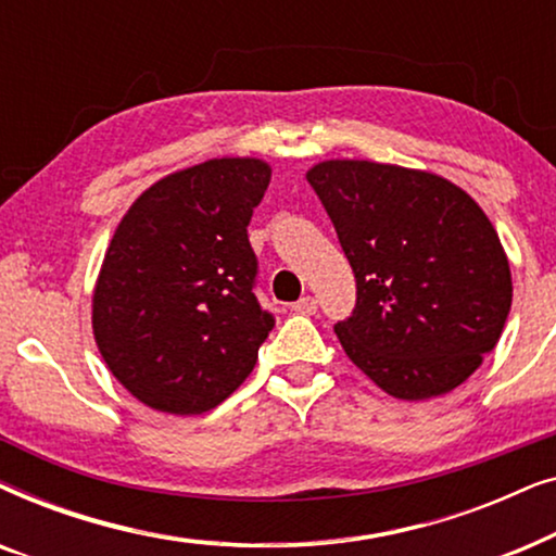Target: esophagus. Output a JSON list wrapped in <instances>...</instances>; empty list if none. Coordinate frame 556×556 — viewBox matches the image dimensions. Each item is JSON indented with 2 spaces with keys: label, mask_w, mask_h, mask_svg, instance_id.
<instances>
[{
  "label": "esophagus",
  "mask_w": 556,
  "mask_h": 556,
  "mask_svg": "<svg viewBox=\"0 0 556 556\" xmlns=\"http://www.w3.org/2000/svg\"><path fill=\"white\" fill-rule=\"evenodd\" d=\"M295 314H301V316H314L316 311H318V303H316V299L314 295H303V299H299L291 306Z\"/></svg>",
  "instance_id": "34e87169"
}]
</instances>
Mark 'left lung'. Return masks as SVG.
I'll use <instances>...</instances> for the list:
<instances>
[{
	"mask_svg": "<svg viewBox=\"0 0 556 556\" xmlns=\"http://www.w3.org/2000/svg\"><path fill=\"white\" fill-rule=\"evenodd\" d=\"M308 185L356 278L333 326L349 359L400 400L455 390L493 352L511 270L483 210L443 177L375 162H324Z\"/></svg>",
	"mask_w": 556,
	"mask_h": 556,
	"instance_id": "obj_1",
	"label": "left lung"
}]
</instances>
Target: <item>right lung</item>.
I'll return each instance as SVG.
<instances>
[{
    "mask_svg": "<svg viewBox=\"0 0 556 556\" xmlns=\"http://www.w3.org/2000/svg\"><path fill=\"white\" fill-rule=\"evenodd\" d=\"M270 166L212 159L149 187L121 219L93 293V333L143 405L202 415L230 397L276 326L255 295L248 225Z\"/></svg>",
    "mask_w": 556,
    "mask_h": 556,
    "instance_id": "obj_1",
    "label": "right lung"
}]
</instances>
